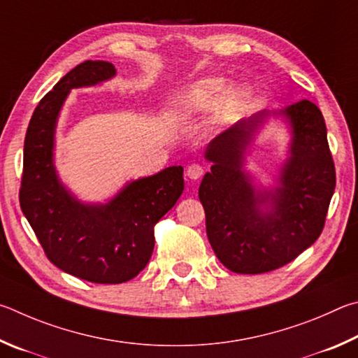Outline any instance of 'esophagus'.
<instances>
[{"label": "esophagus", "instance_id": "esophagus-1", "mask_svg": "<svg viewBox=\"0 0 358 358\" xmlns=\"http://www.w3.org/2000/svg\"><path fill=\"white\" fill-rule=\"evenodd\" d=\"M185 174L189 176L190 179L196 180V179H199L204 174V166L203 165H198V163H192V165L187 166Z\"/></svg>", "mask_w": 358, "mask_h": 358}]
</instances>
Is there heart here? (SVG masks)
Wrapping results in <instances>:
<instances>
[{"label":"heart","instance_id":"obj_1","mask_svg":"<svg viewBox=\"0 0 358 358\" xmlns=\"http://www.w3.org/2000/svg\"><path fill=\"white\" fill-rule=\"evenodd\" d=\"M224 91V81L220 78H206L193 85L189 91L184 94L180 100L182 108L201 110L208 108L215 100L222 96ZM241 99V92L237 90H231L227 94V102L236 103Z\"/></svg>","mask_w":358,"mask_h":358}]
</instances>
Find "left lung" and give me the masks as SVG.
I'll list each match as a JSON object with an SVG mask.
<instances>
[{
  "label": "left lung",
  "mask_w": 358,
  "mask_h": 358,
  "mask_svg": "<svg viewBox=\"0 0 358 358\" xmlns=\"http://www.w3.org/2000/svg\"><path fill=\"white\" fill-rule=\"evenodd\" d=\"M281 113L289 119L294 138L275 192L256 193L241 171L243 149L267 113L237 121L206 150V159L214 163L198 192L206 233L231 272L266 273L289 264L324 229L336 184L324 116L310 100ZM267 201L273 210L264 215L259 206Z\"/></svg>",
  "instance_id": "obj_1"
}]
</instances>
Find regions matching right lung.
Listing matches in <instances>:
<instances>
[{
	"mask_svg": "<svg viewBox=\"0 0 358 358\" xmlns=\"http://www.w3.org/2000/svg\"><path fill=\"white\" fill-rule=\"evenodd\" d=\"M106 61H85L41 99L23 149L18 199L50 262L81 280L117 285L135 278L150 259L154 227L184 190L182 166L129 184L106 206H83L56 179L52 149L55 124L72 87L96 85L115 75Z\"/></svg>",
	"mask_w": 358,
	"mask_h": 358,
	"instance_id": "add662e5",
	"label": "right lung"
}]
</instances>
